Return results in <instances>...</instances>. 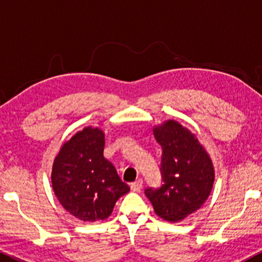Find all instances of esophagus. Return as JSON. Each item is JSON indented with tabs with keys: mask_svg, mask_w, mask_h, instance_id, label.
Segmentation results:
<instances>
[{
	"mask_svg": "<svg viewBox=\"0 0 262 262\" xmlns=\"http://www.w3.org/2000/svg\"><path fill=\"white\" fill-rule=\"evenodd\" d=\"M132 191L134 192H140V189L143 188V180H137V181L130 183Z\"/></svg>",
	"mask_w": 262,
	"mask_h": 262,
	"instance_id": "esophagus-1",
	"label": "esophagus"
}]
</instances>
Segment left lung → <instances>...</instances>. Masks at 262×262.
I'll return each instance as SVG.
<instances>
[{"label":"left lung","instance_id":"left-lung-1","mask_svg":"<svg viewBox=\"0 0 262 262\" xmlns=\"http://www.w3.org/2000/svg\"><path fill=\"white\" fill-rule=\"evenodd\" d=\"M162 148L159 188L145 189L159 217L180 222L202 207L212 191L214 167L196 135L179 122H164L154 128Z\"/></svg>","mask_w":262,"mask_h":262}]
</instances>
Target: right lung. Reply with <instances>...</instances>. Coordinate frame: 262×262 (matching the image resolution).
Listing matches in <instances>:
<instances>
[{
    "label": "right lung",
    "mask_w": 262,
    "mask_h": 262,
    "mask_svg": "<svg viewBox=\"0 0 262 262\" xmlns=\"http://www.w3.org/2000/svg\"><path fill=\"white\" fill-rule=\"evenodd\" d=\"M104 134L86 127L62 144L53 164L52 183L60 204L83 222L103 221L129 186L103 156Z\"/></svg>",
    "instance_id": "obj_1"
}]
</instances>
